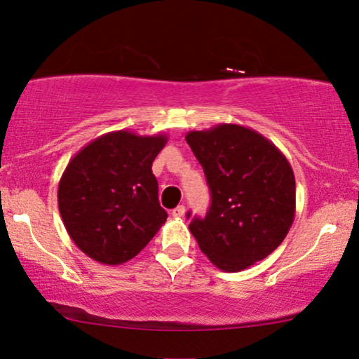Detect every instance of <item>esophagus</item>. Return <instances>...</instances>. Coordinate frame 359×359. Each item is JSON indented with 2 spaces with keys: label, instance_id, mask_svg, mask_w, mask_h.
Masks as SVG:
<instances>
[{
  "label": "esophagus",
  "instance_id": "obj_1",
  "mask_svg": "<svg viewBox=\"0 0 359 359\" xmlns=\"http://www.w3.org/2000/svg\"><path fill=\"white\" fill-rule=\"evenodd\" d=\"M184 212H186L184 205H178V208H175L173 210H171V215H173V217H183Z\"/></svg>",
  "mask_w": 359,
  "mask_h": 359
}]
</instances>
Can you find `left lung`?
<instances>
[{
	"mask_svg": "<svg viewBox=\"0 0 359 359\" xmlns=\"http://www.w3.org/2000/svg\"><path fill=\"white\" fill-rule=\"evenodd\" d=\"M186 142L204 168L212 199L205 217L189 224L201 252L227 273L266 258L286 238L296 214V178L286 156L266 137L238 124L191 130Z\"/></svg>",
	"mask_w": 359,
	"mask_h": 359,
	"instance_id": "8db88e82",
	"label": "left lung"
}]
</instances>
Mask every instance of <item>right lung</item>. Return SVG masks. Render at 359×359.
I'll return each mask as SVG.
<instances>
[{
  "mask_svg": "<svg viewBox=\"0 0 359 359\" xmlns=\"http://www.w3.org/2000/svg\"><path fill=\"white\" fill-rule=\"evenodd\" d=\"M166 142L163 134L107 132L70 160L58 183V210L83 253L122 264L155 237L168 214L151 163Z\"/></svg>",
  "mask_w": 359,
  "mask_h": 359,
  "instance_id": "right-lung-1",
  "label": "right lung"
}]
</instances>
